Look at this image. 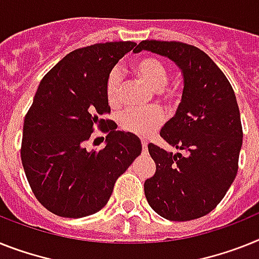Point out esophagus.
Segmentation results:
<instances>
[{
    "label": "esophagus",
    "mask_w": 259,
    "mask_h": 259,
    "mask_svg": "<svg viewBox=\"0 0 259 259\" xmlns=\"http://www.w3.org/2000/svg\"><path fill=\"white\" fill-rule=\"evenodd\" d=\"M141 143H142L143 151L146 153V151H147V141H146V140H141Z\"/></svg>",
    "instance_id": "obj_1"
}]
</instances>
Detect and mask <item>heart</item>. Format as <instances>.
<instances>
[{
    "label": "heart",
    "mask_w": 259,
    "mask_h": 259,
    "mask_svg": "<svg viewBox=\"0 0 259 259\" xmlns=\"http://www.w3.org/2000/svg\"><path fill=\"white\" fill-rule=\"evenodd\" d=\"M133 71L140 80H142L153 91H159L164 96L171 99L177 95L175 88H166L168 81V69L164 62L155 56H145L133 64ZM122 93V73L119 68H112L105 80V96L110 106H117L121 103ZM121 129L136 136L147 137L155 133L164 122V114L159 108L147 110L127 109L119 116Z\"/></svg>",
    "instance_id": "b5f03b06"
}]
</instances>
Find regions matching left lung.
I'll use <instances>...</instances> for the list:
<instances>
[{
    "label": "left lung",
    "mask_w": 259,
    "mask_h": 259,
    "mask_svg": "<svg viewBox=\"0 0 259 259\" xmlns=\"http://www.w3.org/2000/svg\"><path fill=\"white\" fill-rule=\"evenodd\" d=\"M142 50L172 60L184 80L182 103L160 130L184 154L149 143L156 170L145 182V195L167 220H195L217 207L238 171L242 125L236 95L223 71L195 46L142 40L134 52Z\"/></svg>",
    "instance_id": "left-lung-1"
}]
</instances>
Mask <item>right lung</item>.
<instances>
[{"instance_id":"add662e5","label":"right lung","mask_w":259,"mask_h":259,"mask_svg":"<svg viewBox=\"0 0 259 259\" xmlns=\"http://www.w3.org/2000/svg\"><path fill=\"white\" fill-rule=\"evenodd\" d=\"M134 42L96 43L69 52L46 73L23 122L21 159L32 192L54 214L79 219L103 209L142 151L140 138L105 118V80ZM100 128L107 146L87 150Z\"/></svg>"}]
</instances>
